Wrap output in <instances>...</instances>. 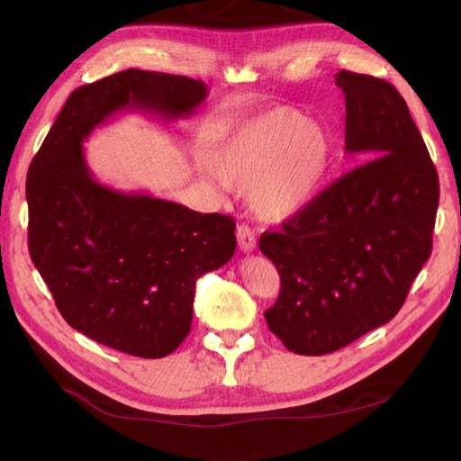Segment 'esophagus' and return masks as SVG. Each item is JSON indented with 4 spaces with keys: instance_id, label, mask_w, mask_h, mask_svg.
Wrapping results in <instances>:
<instances>
[{
    "instance_id": "34e87169",
    "label": "esophagus",
    "mask_w": 461,
    "mask_h": 461,
    "mask_svg": "<svg viewBox=\"0 0 461 461\" xmlns=\"http://www.w3.org/2000/svg\"><path fill=\"white\" fill-rule=\"evenodd\" d=\"M236 239H239V246L242 252H254L256 249V234L248 225H244V222L236 229Z\"/></svg>"
}]
</instances>
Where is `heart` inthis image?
Instances as JSON below:
<instances>
[{"mask_svg": "<svg viewBox=\"0 0 461 461\" xmlns=\"http://www.w3.org/2000/svg\"><path fill=\"white\" fill-rule=\"evenodd\" d=\"M329 161V138L298 111L278 107L256 117L215 153L221 190H249L254 212L281 221L308 203Z\"/></svg>", "mask_w": 461, "mask_h": 461, "instance_id": "obj_1", "label": "heart"}]
</instances>
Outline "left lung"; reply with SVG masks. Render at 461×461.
Masks as SVG:
<instances>
[{
    "label": "left lung",
    "mask_w": 461,
    "mask_h": 461,
    "mask_svg": "<svg viewBox=\"0 0 461 461\" xmlns=\"http://www.w3.org/2000/svg\"><path fill=\"white\" fill-rule=\"evenodd\" d=\"M346 151L367 159L321 190L261 254L281 275L265 319L290 352L323 356L388 323L432 249L438 175L398 90L340 71Z\"/></svg>",
    "instance_id": "obj_1"
}]
</instances>
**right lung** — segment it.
Instances as JSON below:
<instances>
[{"mask_svg":"<svg viewBox=\"0 0 461 461\" xmlns=\"http://www.w3.org/2000/svg\"><path fill=\"white\" fill-rule=\"evenodd\" d=\"M202 80L127 68L68 95L26 178L29 252L59 313L88 339L165 357L186 339L196 281L236 249L229 215L124 194L92 176L82 142L127 109L190 117Z\"/></svg>","mask_w":461,"mask_h":461,"instance_id":"add662e5","label":"right lung"}]
</instances>
